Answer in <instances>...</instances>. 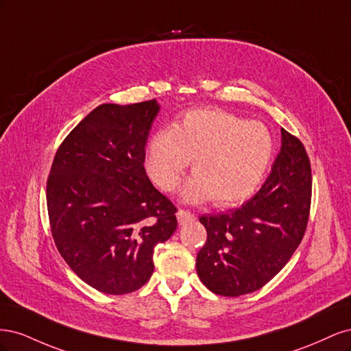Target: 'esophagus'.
I'll list each match as a JSON object with an SVG mask.
<instances>
[{"label": "esophagus", "mask_w": 351, "mask_h": 351, "mask_svg": "<svg viewBox=\"0 0 351 351\" xmlns=\"http://www.w3.org/2000/svg\"><path fill=\"white\" fill-rule=\"evenodd\" d=\"M195 218H196L195 214H192V212H190V210L178 209V212H177V219L180 222V226H184V224H187V222L193 221Z\"/></svg>", "instance_id": "34e87169"}]
</instances>
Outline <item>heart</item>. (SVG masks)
<instances>
[{"label":"heart","mask_w":351,"mask_h":351,"mask_svg":"<svg viewBox=\"0 0 351 351\" xmlns=\"http://www.w3.org/2000/svg\"><path fill=\"white\" fill-rule=\"evenodd\" d=\"M274 151L267 125L222 110L189 111L176 129L161 127L146 143L145 168L152 182L171 192L192 162L195 174L183 186L190 204L214 199L232 206L249 199L265 176Z\"/></svg>","instance_id":"b5f03b06"}]
</instances>
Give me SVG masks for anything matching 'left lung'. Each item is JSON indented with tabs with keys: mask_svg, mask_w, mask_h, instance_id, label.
I'll return each instance as SVG.
<instances>
[{
	"mask_svg": "<svg viewBox=\"0 0 351 351\" xmlns=\"http://www.w3.org/2000/svg\"><path fill=\"white\" fill-rule=\"evenodd\" d=\"M311 196L309 156L295 136L281 129V151L259 192L237 209L199 218L208 232L196 258L200 281L226 297L262 289L299 247Z\"/></svg>",
	"mask_w": 351,
	"mask_h": 351,
	"instance_id": "1",
	"label": "left lung"
}]
</instances>
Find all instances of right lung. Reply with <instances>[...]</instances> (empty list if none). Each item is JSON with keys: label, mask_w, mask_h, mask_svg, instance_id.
Here are the masks:
<instances>
[{"label": "right lung", "mask_w": 351, "mask_h": 351, "mask_svg": "<svg viewBox=\"0 0 351 351\" xmlns=\"http://www.w3.org/2000/svg\"><path fill=\"white\" fill-rule=\"evenodd\" d=\"M159 104H102L58 147L47 182L52 237L95 290L127 294L154 274V249L173 236L177 208L145 171Z\"/></svg>", "instance_id": "obj_1"}]
</instances>
